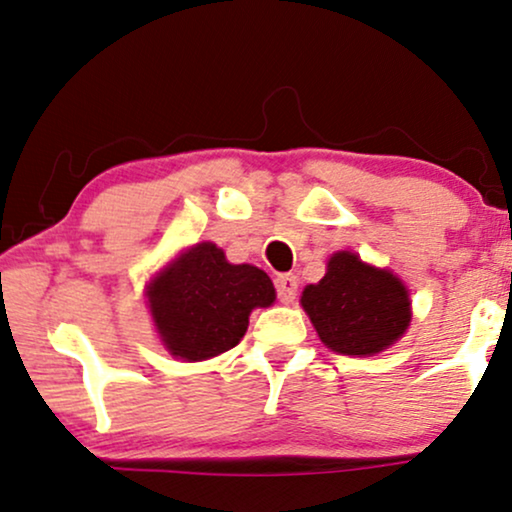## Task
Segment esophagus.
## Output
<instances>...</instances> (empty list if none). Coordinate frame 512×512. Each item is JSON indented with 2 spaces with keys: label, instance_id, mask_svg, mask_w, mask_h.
<instances>
[{
  "label": "esophagus",
  "instance_id": "obj_1",
  "mask_svg": "<svg viewBox=\"0 0 512 512\" xmlns=\"http://www.w3.org/2000/svg\"><path fill=\"white\" fill-rule=\"evenodd\" d=\"M276 293L278 300L290 304L297 295V276L293 274H278L276 276Z\"/></svg>",
  "mask_w": 512,
  "mask_h": 512
}]
</instances>
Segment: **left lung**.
Instances as JSON below:
<instances>
[{
	"instance_id": "left-lung-1",
	"label": "left lung",
	"mask_w": 512,
	"mask_h": 512,
	"mask_svg": "<svg viewBox=\"0 0 512 512\" xmlns=\"http://www.w3.org/2000/svg\"><path fill=\"white\" fill-rule=\"evenodd\" d=\"M300 304L323 345L347 357H373L394 345L411 323L409 290L390 269L340 250L326 276L302 290Z\"/></svg>"
}]
</instances>
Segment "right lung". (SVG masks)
I'll use <instances>...</instances> for the list:
<instances>
[{"label": "right lung", "instance_id": "1", "mask_svg": "<svg viewBox=\"0 0 512 512\" xmlns=\"http://www.w3.org/2000/svg\"><path fill=\"white\" fill-rule=\"evenodd\" d=\"M155 331L172 357L203 361L236 347L250 312L276 300L271 278L252 264L226 262L215 243H196L146 286Z\"/></svg>", "mask_w": 512, "mask_h": 512}]
</instances>
